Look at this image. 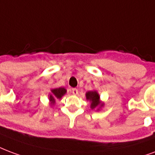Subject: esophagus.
I'll list each match as a JSON object with an SVG mask.
<instances>
[{
    "label": "esophagus",
    "mask_w": 155,
    "mask_h": 155,
    "mask_svg": "<svg viewBox=\"0 0 155 155\" xmlns=\"http://www.w3.org/2000/svg\"><path fill=\"white\" fill-rule=\"evenodd\" d=\"M72 94L74 95L78 94V89H72Z\"/></svg>",
    "instance_id": "1"
}]
</instances>
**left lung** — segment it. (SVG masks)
I'll return each instance as SVG.
<instances>
[{"label": "left lung", "mask_w": 155, "mask_h": 155, "mask_svg": "<svg viewBox=\"0 0 155 155\" xmlns=\"http://www.w3.org/2000/svg\"><path fill=\"white\" fill-rule=\"evenodd\" d=\"M87 101L90 103V108L92 110L96 109V111L99 110L104 106V103L101 101L100 95L97 90H90L85 94Z\"/></svg>", "instance_id": "1"}]
</instances>
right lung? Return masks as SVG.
I'll return each instance as SVG.
<instances>
[{"label":"right lung","instance_id":"right-lung-1","mask_svg":"<svg viewBox=\"0 0 155 155\" xmlns=\"http://www.w3.org/2000/svg\"><path fill=\"white\" fill-rule=\"evenodd\" d=\"M66 89L64 87L51 89V93L48 95V99L51 106H54L57 99H61L66 94Z\"/></svg>","mask_w":155,"mask_h":155}]
</instances>
